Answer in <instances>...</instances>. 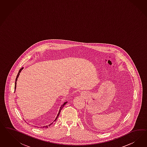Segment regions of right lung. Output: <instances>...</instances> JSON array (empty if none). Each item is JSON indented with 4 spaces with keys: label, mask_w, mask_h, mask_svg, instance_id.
Returning a JSON list of instances; mask_svg holds the SVG:
<instances>
[{
    "label": "right lung",
    "mask_w": 147,
    "mask_h": 147,
    "mask_svg": "<svg viewBox=\"0 0 147 147\" xmlns=\"http://www.w3.org/2000/svg\"><path fill=\"white\" fill-rule=\"evenodd\" d=\"M22 69H23V68H22L21 69H20V70L19 71V72H18V74H17V78H16V82H15V86H14V89L16 90V84H17V79H18V76H19V74H20V73L22 71ZM67 102H66L64 103L63 105H62V106H61L60 107V110H59V113H58V115L57 116V117H56V119H55V120L54 121H55L57 120V118L58 117V116L59 115V114H60V111H61V109H62V107H63L66 103H67ZM52 123H51L50 125H46V126H44V127H42V128H48L49 127H50V126H51L52 125Z\"/></svg>",
    "instance_id": "right-lung-1"
}]
</instances>
